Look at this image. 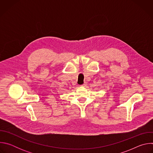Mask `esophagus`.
I'll use <instances>...</instances> for the list:
<instances>
[{"instance_id":"34e87169","label":"esophagus","mask_w":153,"mask_h":153,"mask_svg":"<svg viewBox=\"0 0 153 153\" xmlns=\"http://www.w3.org/2000/svg\"><path fill=\"white\" fill-rule=\"evenodd\" d=\"M86 85H87V83H86V82H85V83H84L83 85H82L81 86H84V87H85V86H86Z\"/></svg>"}]
</instances>
